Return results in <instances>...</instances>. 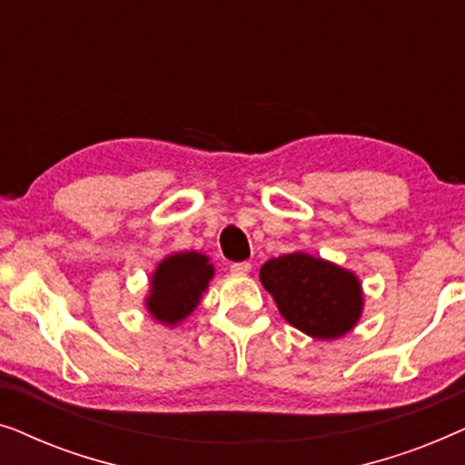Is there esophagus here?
<instances>
[{
  "mask_svg": "<svg viewBox=\"0 0 465 465\" xmlns=\"http://www.w3.org/2000/svg\"><path fill=\"white\" fill-rule=\"evenodd\" d=\"M252 271V264L250 262H232L231 264V272L232 275H247V272Z\"/></svg>",
  "mask_w": 465,
  "mask_h": 465,
  "instance_id": "1",
  "label": "esophagus"
}]
</instances>
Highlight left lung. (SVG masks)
<instances>
[{
    "label": "left lung",
    "mask_w": 465,
    "mask_h": 465,
    "mask_svg": "<svg viewBox=\"0 0 465 465\" xmlns=\"http://www.w3.org/2000/svg\"><path fill=\"white\" fill-rule=\"evenodd\" d=\"M260 282L275 298L283 320L313 339L347 334L364 309L361 283L351 271L302 252L264 262Z\"/></svg>",
    "instance_id": "1"
}]
</instances>
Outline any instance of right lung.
Wrapping results in <instances>:
<instances>
[{
  "label": "right lung",
  "instance_id": "obj_1",
  "mask_svg": "<svg viewBox=\"0 0 465 465\" xmlns=\"http://www.w3.org/2000/svg\"><path fill=\"white\" fill-rule=\"evenodd\" d=\"M212 279L213 264L207 256L199 252L171 253L152 272L145 298L148 313L164 326H175L196 309Z\"/></svg>",
  "mask_w": 465,
  "mask_h": 465
}]
</instances>
